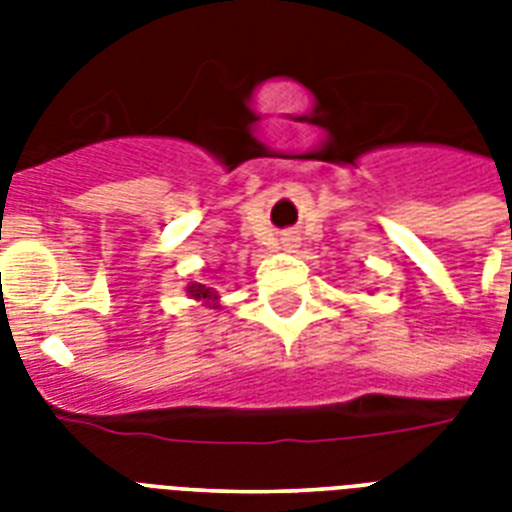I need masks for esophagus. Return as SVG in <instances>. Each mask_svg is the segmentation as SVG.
<instances>
[{"label": "esophagus", "mask_w": 512, "mask_h": 512, "mask_svg": "<svg viewBox=\"0 0 512 512\" xmlns=\"http://www.w3.org/2000/svg\"><path fill=\"white\" fill-rule=\"evenodd\" d=\"M281 244H284V249L297 247V236H292V233H284V239H281Z\"/></svg>", "instance_id": "obj_1"}]
</instances>
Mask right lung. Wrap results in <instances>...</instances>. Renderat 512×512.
Segmentation results:
<instances>
[{
  "label": "right lung",
  "mask_w": 512,
  "mask_h": 512,
  "mask_svg": "<svg viewBox=\"0 0 512 512\" xmlns=\"http://www.w3.org/2000/svg\"><path fill=\"white\" fill-rule=\"evenodd\" d=\"M185 295L201 303L204 308H220V295H217V289L209 284V281H191L188 287H185Z\"/></svg>",
  "instance_id": "add662e5"
}]
</instances>
